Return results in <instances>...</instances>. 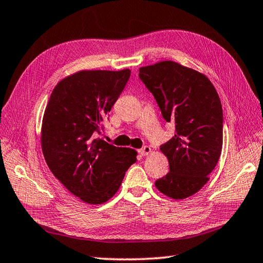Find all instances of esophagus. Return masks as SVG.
Instances as JSON below:
<instances>
[{
	"label": "esophagus",
	"mask_w": 263,
	"mask_h": 263,
	"mask_svg": "<svg viewBox=\"0 0 263 263\" xmlns=\"http://www.w3.org/2000/svg\"><path fill=\"white\" fill-rule=\"evenodd\" d=\"M151 151H152V149H151V147H149V146H144L143 148L139 149V153H141L142 155H144V157H145V155H148L149 153H151Z\"/></svg>",
	"instance_id": "obj_1"
}]
</instances>
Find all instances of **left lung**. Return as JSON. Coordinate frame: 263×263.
Instances as JSON below:
<instances>
[{"label":"left lung","instance_id":"obj_1","mask_svg":"<svg viewBox=\"0 0 263 263\" xmlns=\"http://www.w3.org/2000/svg\"><path fill=\"white\" fill-rule=\"evenodd\" d=\"M139 78L157 100L175 135L160 147L170 171L155 187L174 200L194 195L210 179L222 149V108L204 73L175 61L139 68Z\"/></svg>","mask_w":263,"mask_h":263}]
</instances>
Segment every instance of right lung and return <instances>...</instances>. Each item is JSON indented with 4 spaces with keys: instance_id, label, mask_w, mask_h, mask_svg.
Listing matches in <instances>:
<instances>
[{
    "instance_id": "add662e5",
    "label": "right lung",
    "mask_w": 263,
    "mask_h": 263,
    "mask_svg": "<svg viewBox=\"0 0 263 263\" xmlns=\"http://www.w3.org/2000/svg\"><path fill=\"white\" fill-rule=\"evenodd\" d=\"M129 76V69L69 74L57 84L43 116L41 144L47 165L71 194L88 204L110 200L136 162L135 149L94 136Z\"/></svg>"
}]
</instances>
